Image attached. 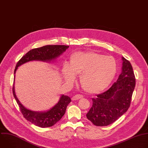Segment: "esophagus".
<instances>
[{
	"instance_id": "34e87169",
	"label": "esophagus",
	"mask_w": 148,
	"mask_h": 148,
	"mask_svg": "<svg viewBox=\"0 0 148 148\" xmlns=\"http://www.w3.org/2000/svg\"><path fill=\"white\" fill-rule=\"evenodd\" d=\"M83 98V96L82 95H79V94H77V95H74V97H72L71 99L73 101H76V100H78V99H81Z\"/></svg>"
}]
</instances>
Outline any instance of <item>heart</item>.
I'll return each mask as SVG.
<instances>
[{
	"mask_svg": "<svg viewBox=\"0 0 148 148\" xmlns=\"http://www.w3.org/2000/svg\"><path fill=\"white\" fill-rule=\"evenodd\" d=\"M116 62L111 56L94 52H76L70 57L69 66L64 64L62 75L67 82H72L79 76L82 88L90 94H98L106 89L114 78Z\"/></svg>",
	"mask_w": 148,
	"mask_h": 148,
	"instance_id": "heart-1",
	"label": "heart"
}]
</instances>
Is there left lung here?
<instances>
[{
	"label": "left lung",
	"mask_w": 148,
	"mask_h": 148,
	"mask_svg": "<svg viewBox=\"0 0 148 148\" xmlns=\"http://www.w3.org/2000/svg\"><path fill=\"white\" fill-rule=\"evenodd\" d=\"M122 72L111 87L97 98L87 118L94 125L107 126L116 121L128 111L135 87V78L129 61L122 57Z\"/></svg>",
	"instance_id": "8db88e82"
}]
</instances>
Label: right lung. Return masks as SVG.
<instances>
[{
	"instance_id": "add662e5",
	"label": "right lung",
	"mask_w": 148,
	"mask_h": 148,
	"mask_svg": "<svg viewBox=\"0 0 148 148\" xmlns=\"http://www.w3.org/2000/svg\"><path fill=\"white\" fill-rule=\"evenodd\" d=\"M69 46L64 45H47L34 49L27 52L21 58L16 66L14 72V84L13 86V96L18 105L25 118L41 128H47L55 125L64 115L67 105L71 101L67 95H61L58 102L50 109L44 111H34L26 108L17 98L14 90L15 74L18 67L32 61H40L46 62L54 61Z\"/></svg>"
}]
</instances>
